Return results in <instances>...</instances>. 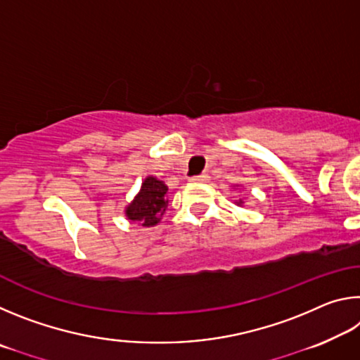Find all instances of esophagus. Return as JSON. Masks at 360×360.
Here are the masks:
<instances>
[{
	"label": "esophagus",
	"mask_w": 360,
	"mask_h": 360,
	"mask_svg": "<svg viewBox=\"0 0 360 360\" xmlns=\"http://www.w3.org/2000/svg\"><path fill=\"white\" fill-rule=\"evenodd\" d=\"M191 182H208L210 181V176L208 174H197V176H192V178H188Z\"/></svg>",
	"instance_id": "esophagus-1"
}]
</instances>
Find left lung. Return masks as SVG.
I'll use <instances>...</instances> for the list:
<instances>
[{"label": "left lung", "instance_id": "1", "mask_svg": "<svg viewBox=\"0 0 360 360\" xmlns=\"http://www.w3.org/2000/svg\"><path fill=\"white\" fill-rule=\"evenodd\" d=\"M231 187H233V188H240V186H231ZM243 203H245V202H243V200L240 198V200H235V205H238V206H243Z\"/></svg>", "mask_w": 360, "mask_h": 360}]
</instances>
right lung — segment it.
<instances>
[{"mask_svg": "<svg viewBox=\"0 0 360 360\" xmlns=\"http://www.w3.org/2000/svg\"><path fill=\"white\" fill-rule=\"evenodd\" d=\"M167 203L168 186L155 176H148L135 198L125 206V216L141 227H154L165 214Z\"/></svg>", "mask_w": 360, "mask_h": 360, "instance_id": "obj_1", "label": "right lung"}]
</instances>
